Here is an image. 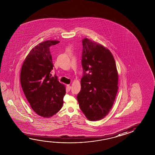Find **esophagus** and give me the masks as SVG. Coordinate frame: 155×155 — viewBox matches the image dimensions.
I'll use <instances>...</instances> for the list:
<instances>
[{
  "label": "esophagus",
  "mask_w": 155,
  "mask_h": 155,
  "mask_svg": "<svg viewBox=\"0 0 155 155\" xmlns=\"http://www.w3.org/2000/svg\"><path fill=\"white\" fill-rule=\"evenodd\" d=\"M71 87L70 85H67L66 86V89L68 90V91H70L71 90Z\"/></svg>",
  "instance_id": "34e87169"
}]
</instances>
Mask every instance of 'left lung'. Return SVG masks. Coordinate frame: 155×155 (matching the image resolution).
<instances>
[{
    "label": "left lung",
    "instance_id": "left-lung-1",
    "mask_svg": "<svg viewBox=\"0 0 155 155\" xmlns=\"http://www.w3.org/2000/svg\"><path fill=\"white\" fill-rule=\"evenodd\" d=\"M82 43L84 74L77 98L87 119L97 121L107 115L114 104L118 88V72L109 49L88 38L83 39Z\"/></svg>",
    "mask_w": 155,
    "mask_h": 155
}]
</instances>
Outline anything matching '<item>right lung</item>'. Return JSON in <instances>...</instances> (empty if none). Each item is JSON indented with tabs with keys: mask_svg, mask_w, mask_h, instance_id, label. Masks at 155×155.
Returning <instances> with one entry per match:
<instances>
[{
	"mask_svg": "<svg viewBox=\"0 0 155 155\" xmlns=\"http://www.w3.org/2000/svg\"><path fill=\"white\" fill-rule=\"evenodd\" d=\"M46 41L36 46L26 57L21 67V83L31 107L41 117L49 118L61 109L65 86L51 77L53 63L50 47L59 43Z\"/></svg>",
	"mask_w": 155,
	"mask_h": 155,
	"instance_id": "right-lung-1",
	"label": "right lung"
}]
</instances>
